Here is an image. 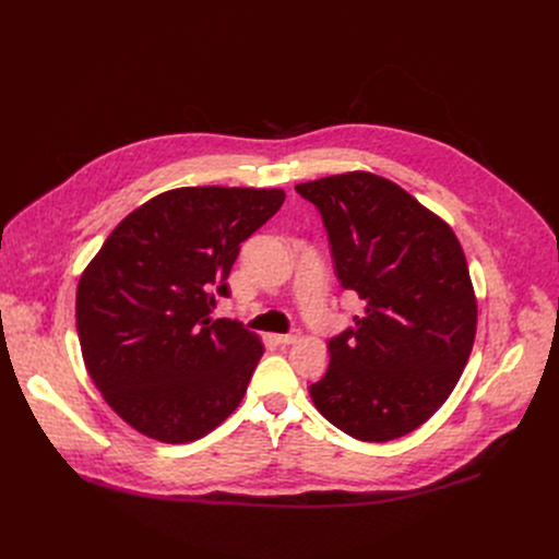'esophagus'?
<instances>
[{"instance_id":"34e87169","label":"esophagus","mask_w":559,"mask_h":559,"mask_svg":"<svg viewBox=\"0 0 559 559\" xmlns=\"http://www.w3.org/2000/svg\"><path fill=\"white\" fill-rule=\"evenodd\" d=\"M301 335L299 333H278V335H274V342L278 344V346H287V344H295L297 340H299Z\"/></svg>"}]
</instances>
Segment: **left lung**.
<instances>
[{"label": "left lung", "mask_w": 559, "mask_h": 559, "mask_svg": "<svg viewBox=\"0 0 559 559\" xmlns=\"http://www.w3.org/2000/svg\"><path fill=\"white\" fill-rule=\"evenodd\" d=\"M329 230L337 278L365 314L329 342L314 407L360 442H390L426 424L472 356L478 299L453 228L371 171L299 183Z\"/></svg>", "instance_id": "obj_1"}]
</instances>
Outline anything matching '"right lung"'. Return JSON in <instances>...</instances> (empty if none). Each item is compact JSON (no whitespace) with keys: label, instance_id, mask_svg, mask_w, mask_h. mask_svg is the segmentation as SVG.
Wrapping results in <instances>:
<instances>
[{"label":"right lung","instance_id":"1","mask_svg":"<svg viewBox=\"0 0 559 559\" xmlns=\"http://www.w3.org/2000/svg\"><path fill=\"white\" fill-rule=\"evenodd\" d=\"M285 201L281 188H176L138 205L87 262L76 331L104 401L165 444L209 435L245 399L262 340L213 319L240 245Z\"/></svg>","mask_w":559,"mask_h":559}]
</instances>
